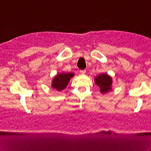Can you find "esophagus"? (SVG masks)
<instances>
[{"instance_id":"obj_1","label":"esophagus","mask_w":151,"mask_h":151,"mask_svg":"<svg viewBox=\"0 0 151 151\" xmlns=\"http://www.w3.org/2000/svg\"><path fill=\"white\" fill-rule=\"evenodd\" d=\"M80 73L81 74H85L86 73V70H81Z\"/></svg>"}]
</instances>
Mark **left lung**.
Returning a JSON list of instances; mask_svg holds the SVG:
<instances>
[{"label":"left lung","mask_w":151,"mask_h":151,"mask_svg":"<svg viewBox=\"0 0 151 151\" xmlns=\"http://www.w3.org/2000/svg\"><path fill=\"white\" fill-rule=\"evenodd\" d=\"M94 80L96 84L100 88V91L103 94L111 90L112 78L108 74H100Z\"/></svg>","instance_id":"8db88e82"}]
</instances>
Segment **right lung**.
<instances>
[{
	"mask_svg": "<svg viewBox=\"0 0 151 151\" xmlns=\"http://www.w3.org/2000/svg\"><path fill=\"white\" fill-rule=\"evenodd\" d=\"M73 73H61L58 74L54 77L52 81V87L56 88L57 91H61L66 88L71 78L73 76Z\"/></svg>",
	"mask_w": 151,
	"mask_h": 151,
	"instance_id": "obj_1",
	"label": "right lung"
}]
</instances>
